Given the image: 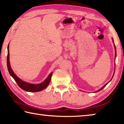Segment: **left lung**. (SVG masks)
<instances>
[{
  "label": "left lung",
  "mask_w": 124,
  "mask_h": 124,
  "mask_svg": "<svg viewBox=\"0 0 124 124\" xmlns=\"http://www.w3.org/2000/svg\"><path fill=\"white\" fill-rule=\"evenodd\" d=\"M113 43H114V40H113ZM114 47H115V58H116V47H115V44H114ZM114 74H113V75H114ZM113 77H112V78H113ZM112 79H111V80H112ZM109 82H108V83H109ZM108 83H107L106 85H104L103 86V87H102L101 88V89H100L99 90H98V91H96V92H98V91H101V90H102V89H103V88H104V87L105 86H106L107 85V84H108Z\"/></svg>",
  "instance_id": "obj_1"
}]
</instances>
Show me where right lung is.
I'll return each mask as SVG.
<instances>
[{
	"label": "right lung",
	"mask_w": 124,
	"mask_h": 124,
	"mask_svg": "<svg viewBox=\"0 0 124 124\" xmlns=\"http://www.w3.org/2000/svg\"><path fill=\"white\" fill-rule=\"evenodd\" d=\"M9 46H8V56H7V66L8 71L10 73L11 76L15 80L17 84L19 86L20 88H21L24 91H28V92H38L42 91V90L45 89L48 85H49V83L51 80V76L52 74V72L50 74V75L48 76V77L46 79L43 83L40 84H30L25 81L22 80L21 79H20L19 78L17 77V75L14 73L13 70H12L10 64V61H9Z\"/></svg>",
	"instance_id": "right-lung-1"
}]
</instances>
